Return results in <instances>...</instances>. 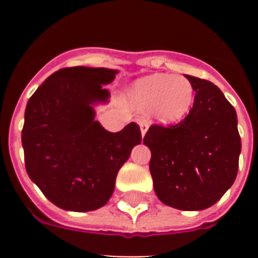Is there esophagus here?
Returning <instances> with one entry per match:
<instances>
[{"label": "esophagus", "instance_id": "obj_1", "mask_svg": "<svg viewBox=\"0 0 258 258\" xmlns=\"http://www.w3.org/2000/svg\"><path fill=\"white\" fill-rule=\"evenodd\" d=\"M140 126H141V133H142V136H145L147 129H149V122L146 121V120H140Z\"/></svg>", "mask_w": 258, "mask_h": 258}]
</instances>
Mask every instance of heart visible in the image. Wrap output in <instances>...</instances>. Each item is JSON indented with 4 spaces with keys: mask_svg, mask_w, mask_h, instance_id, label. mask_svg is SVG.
Instances as JSON below:
<instances>
[{
    "mask_svg": "<svg viewBox=\"0 0 258 258\" xmlns=\"http://www.w3.org/2000/svg\"><path fill=\"white\" fill-rule=\"evenodd\" d=\"M132 99L138 108H149L161 122L179 121L188 115L195 101V90L187 77L155 74L136 81Z\"/></svg>",
    "mask_w": 258,
    "mask_h": 258,
    "instance_id": "b5f03b06",
    "label": "heart"
}]
</instances>
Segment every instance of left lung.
<instances>
[{"mask_svg":"<svg viewBox=\"0 0 258 258\" xmlns=\"http://www.w3.org/2000/svg\"><path fill=\"white\" fill-rule=\"evenodd\" d=\"M195 90L188 115L174 125L154 124L143 138L157 198L181 211L217 203L238 174L241 141L238 117L217 86L186 75Z\"/></svg>","mask_w":258,"mask_h":258,"instance_id":"obj_1","label":"left lung"}]
</instances>
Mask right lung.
I'll use <instances>...</instances> for the list:
<instances>
[{"instance_id":"right-lung-1","label":"right lung","mask_w":258,"mask_h":258,"mask_svg":"<svg viewBox=\"0 0 258 258\" xmlns=\"http://www.w3.org/2000/svg\"><path fill=\"white\" fill-rule=\"evenodd\" d=\"M116 74L107 68H61L27 103L22 131L27 173L59 208L89 212L103 207L118 169L142 141L136 122L111 133L94 120L92 104L107 101L103 85Z\"/></svg>"}]
</instances>
